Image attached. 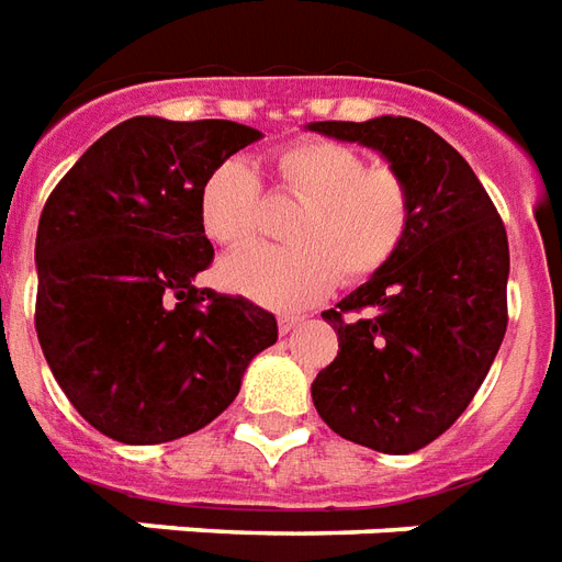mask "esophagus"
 I'll list each match as a JSON object with an SVG mask.
<instances>
[{
	"instance_id": "1",
	"label": "esophagus",
	"mask_w": 562,
	"mask_h": 562,
	"mask_svg": "<svg viewBox=\"0 0 562 562\" xmlns=\"http://www.w3.org/2000/svg\"><path fill=\"white\" fill-rule=\"evenodd\" d=\"M297 327H301V315H282V318H280V334L282 336L294 334Z\"/></svg>"
}]
</instances>
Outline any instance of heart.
Masks as SVG:
<instances>
[{"label":"heart","mask_w":562,"mask_h":562,"mask_svg":"<svg viewBox=\"0 0 562 562\" xmlns=\"http://www.w3.org/2000/svg\"><path fill=\"white\" fill-rule=\"evenodd\" d=\"M285 196L303 202L285 238L292 247H247L228 256L220 277L228 289L273 310H301L330 292L336 280L375 277L408 244L417 220V193L396 166L369 164L355 145L301 139L273 157ZM202 228L214 244L238 247L261 220V178L228 157L202 181Z\"/></svg>","instance_id":"obj_1"}]
</instances>
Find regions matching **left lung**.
<instances>
[{
    "label": "left lung",
    "mask_w": 562,
    "mask_h": 562,
    "mask_svg": "<svg viewBox=\"0 0 562 562\" xmlns=\"http://www.w3.org/2000/svg\"><path fill=\"white\" fill-rule=\"evenodd\" d=\"M363 143L405 172L417 193L408 244L336 310L339 351L313 381L318 417L378 452H417L464 414L506 334V226L447 139L414 119L315 122Z\"/></svg>",
    "instance_id": "8db88e82"
}]
</instances>
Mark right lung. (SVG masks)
I'll use <instances>...</instances> for the list:
<instances>
[{
  "instance_id": "obj_1",
  "label": "right lung",
  "mask_w": 562,
  "mask_h": 562,
  "mask_svg": "<svg viewBox=\"0 0 562 562\" xmlns=\"http://www.w3.org/2000/svg\"><path fill=\"white\" fill-rule=\"evenodd\" d=\"M259 136L223 119L136 115L53 187L35 240L37 342L70 405L106 438L193 435L277 342L273 313L193 285L214 261L202 181Z\"/></svg>"
}]
</instances>
